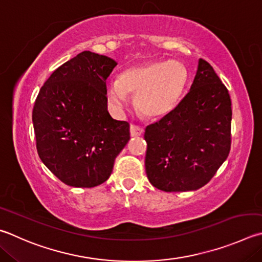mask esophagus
Returning a JSON list of instances; mask_svg holds the SVG:
<instances>
[{
    "label": "esophagus",
    "instance_id": "1",
    "mask_svg": "<svg viewBox=\"0 0 262 262\" xmlns=\"http://www.w3.org/2000/svg\"><path fill=\"white\" fill-rule=\"evenodd\" d=\"M129 132H130V136H132V137H135V136H140V135H142V133H143V129H142V128H141V127H139V126L130 125V127H129Z\"/></svg>",
    "mask_w": 262,
    "mask_h": 262
}]
</instances>
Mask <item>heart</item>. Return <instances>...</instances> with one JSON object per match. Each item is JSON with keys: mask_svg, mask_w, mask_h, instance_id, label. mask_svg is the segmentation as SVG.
<instances>
[{"mask_svg": "<svg viewBox=\"0 0 262 262\" xmlns=\"http://www.w3.org/2000/svg\"><path fill=\"white\" fill-rule=\"evenodd\" d=\"M188 72L175 60H158L132 66L106 85L108 101L120 108L135 96L136 110L147 118H160L178 105L187 87Z\"/></svg>", "mask_w": 262, "mask_h": 262, "instance_id": "heart-1", "label": "heart"}]
</instances>
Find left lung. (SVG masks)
Masks as SVG:
<instances>
[{
	"label": "left lung",
	"mask_w": 262,
	"mask_h": 262,
	"mask_svg": "<svg viewBox=\"0 0 262 262\" xmlns=\"http://www.w3.org/2000/svg\"><path fill=\"white\" fill-rule=\"evenodd\" d=\"M231 101L226 85L204 59L189 93L158 122L145 128V172L166 192L205 185L230 151Z\"/></svg>",
	"instance_id": "left-lung-1"
}]
</instances>
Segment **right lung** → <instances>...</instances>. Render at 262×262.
I'll use <instances>...</instances> for the list:
<instances>
[{"mask_svg":"<svg viewBox=\"0 0 262 262\" xmlns=\"http://www.w3.org/2000/svg\"><path fill=\"white\" fill-rule=\"evenodd\" d=\"M117 61L82 51L54 71L33 108L36 149L61 182L93 188L110 178L129 125L107 111L106 79Z\"/></svg>","mask_w":262,"mask_h":262,"instance_id":"1","label":"right lung"}]
</instances>
